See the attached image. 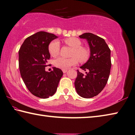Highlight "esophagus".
Returning a JSON list of instances; mask_svg holds the SVG:
<instances>
[{
	"mask_svg": "<svg viewBox=\"0 0 135 135\" xmlns=\"http://www.w3.org/2000/svg\"><path fill=\"white\" fill-rule=\"evenodd\" d=\"M62 71H63V74H66V73L67 72L68 70H66V69H63Z\"/></svg>",
	"mask_w": 135,
	"mask_h": 135,
	"instance_id": "34e87169",
	"label": "esophagus"
}]
</instances>
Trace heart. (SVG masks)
Here are the masks:
<instances>
[{
  "label": "heart",
  "instance_id": "1",
  "mask_svg": "<svg viewBox=\"0 0 135 135\" xmlns=\"http://www.w3.org/2000/svg\"><path fill=\"white\" fill-rule=\"evenodd\" d=\"M64 42L72 49V57L69 59L59 57L54 61L56 67L62 69H67L72 66L76 65L78 61L85 63L88 61L90 53L88 49L81 46V40L75 37H69L64 40ZM49 52L52 57H56L60 52V43L59 41L54 40L49 45Z\"/></svg>",
  "mask_w": 135,
  "mask_h": 135
}]
</instances>
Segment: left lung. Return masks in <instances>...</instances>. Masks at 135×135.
<instances>
[{
    "label": "left lung",
    "mask_w": 135,
    "mask_h": 135,
    "mask_svg": "<svg viewBox=\"0 0 135 135\" xmlns=\"http://www.w3.org/2000/svg\"><path fill=\"white\" fill-rule=\"evenodd\" d=\"M79 37L87 40L91 55L88 61L80 67L86 70V75L77 70L75 86L80 96L90 98L100 93L107 83L112 66L111 51L105 40L97 35L86 32Z\"/></svg>",
    "instance_id": "left-lung-1"
}]
</instances>
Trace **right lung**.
Masks as SVG:
<instances>
[{"label": "right lung", "mask_w": 135, "mask_h": 135, "mask_svg": "<svg viewBox=\"0 0 135 135\" xmlns=\"http://www.w3.org/2000/svg\"><path fill=\"white\" fill-rule=\"evenodd\" d=\"M56 38L51 33L38 32L27 38L19 50V68L23 81L30 93L40 98L53 95L63 76L59 68L54 67L50 72L45 70L50 58L49 45Z\"/></svg>", "instance_id": "obj_1"}]
</instances>
